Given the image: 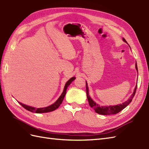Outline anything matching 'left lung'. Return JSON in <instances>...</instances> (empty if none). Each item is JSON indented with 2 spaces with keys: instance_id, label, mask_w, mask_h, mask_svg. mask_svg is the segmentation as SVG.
Listing matches in <instances>:
<instances>
[{
  "instance_id": "left-lung-1",
  "label": "left lung",
  "mask_w": 149,
  "mask_h": 149,
  "mask_svg": "<svg viewBox=\"0 0 149 149\" xmlns=\"http://www.w3.org/2000/svg\"><path fill=\"white\" fill-rule=\"evenodd\" d=\"M123 40L124 42H126V40L123 38ZM127 43V42H126ZM135 68L136 70L138 71V68H137V64L135 63ZM137 88V85L135 86V90H134V92L132 93V95H131L129 98V99L125 102L124 103H123L121 104H119L116 105V106H100L99 104H96L94 101L90 98L89 93H88V86H87V83L86 82V96H87V99H88V104L90 105V106L91 107L92 109H93L95 111L97 112V113L99 114H102V115H111V114H116L118 113V112L122 111L123 109L127 106H128L130 103L132 102L133 98L134 97L136 93V90Z\"/></svg>"
}]
</instances>
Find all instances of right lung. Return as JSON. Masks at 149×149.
<instances>
[{"instance_id": "add662e5", "label": "right lung", "mask_w": 149, "mask_h": 149, "mask_svg": "<svg viewBox=\"0 0 149 149\" xmlns=\"http://www.w3.org/2000/svg\"><path fill=\"white\" fill-rule=\"evenodd\" d=\"M74 79H75L74 77H72L69 79V80L67 81V83H66V85H65V86H64L63 92L62 93V94H61L59 99L57 100L56 102L54 104H52L51 106L46 107H43V108H35V107L26 106V105H24L21 102H19L20 104V105H21V106H22L24 109H26V110H28L29 111H31L32 112H35V113H43V112H50V111H53L54 110L57 109L59 107L60 105L62 104L63 100L64 98V96L66 93L67 88Z\"/></svg>"}]
</instances>
